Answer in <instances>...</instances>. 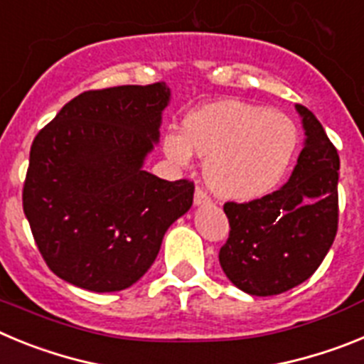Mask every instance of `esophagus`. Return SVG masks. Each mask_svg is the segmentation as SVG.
<instances>
[{
  "instance_id": "1",
  "label": "esophagus",
  "mask_w": 364,
  "mask_h": 364,
  "mask_svg": "<svg viewBox=\"0 0 364 364\" xmlns=\"http://www.w3.org/2000/svg\"><path fill=\"white\" fill-rule=\"evenodd\" d=\"M210 197H208V193L202 191V189H197L195 191V205H208L210 204Z\"/></svg>"
}]
</instances>
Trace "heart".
Instances as JSON below:
<instances>
[{
    "instance_id": "heart-1",
    "label": "heart",
    "mask_w": 364,
    "mask_h": 364,
    "mask_svg": "<svg viewBox=\"0 0 364 364\" xmlns=\"http://www.w3.org/2000/svg\"><path fill=\"white\" fill-rule=\"evenodd\" d=\"M299 146L294 122L257 105L224 100L191 112L182 133L166 131L162 149L178 167L205 159L204 180L220 198L247 202L277 188Z\"/></svg>"
}]
</instances>
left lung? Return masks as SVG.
Here are the masks:
<instances>
[{
	"label": "left lung",
	"mask_w": 364,
	"mask_h": 364,
	"mask_svg": "<svg viewBox=\"0 0 364 364\" xmlns=\"http://www.w3.org/2000/svg\"><path fill=\"white\" fill-rule=\"evenodd\" d=\"M295 109L306 138L288 182L257 200L224 204L230 237L218 260L239 290L257 297L310 279L337 233L339 154L314 112Z\"/></svg>",
	"instance_id": "1"
}]
</instances>
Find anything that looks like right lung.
Instances as JSON below:
<instances>
[{
  "instance_id": "obj_1",
  "label": "right lung",
  "mask_w": 364,
  "mask_h": 364,
  "mask_svg": "<svg viewBox=\"0 0 364 364\" xmlns=\"http://www.w3.org/2000/svg\"><path fill=\"white\" fill-rule=\"evenodd\" d=\"M169 100L164 82L87 91L34 138L23 211L41 257L63 281L96 294L129 288L191 208L193 182L144 169Z\"/></svg>"
}]
</instances>
